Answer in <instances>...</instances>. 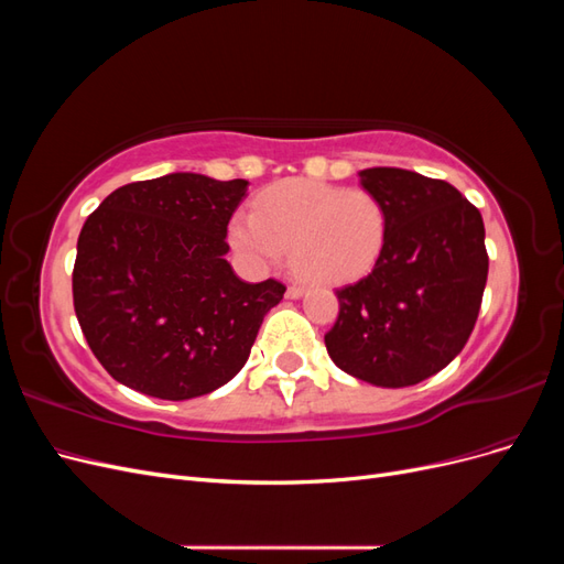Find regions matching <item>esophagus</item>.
I'll list each match as a JSON object with an SVG mask.
<instances>
[{
    "instance_id": "1",
    "label": "esophagus",
    "mask_w": 564,
    "mask_h": 564,
    "mask_svg": "<svg viewBox=\"0 0 564 564\" xmlns=\"http://www.w3.org/2000/svg\"><path fill=\"white\" fill-rule=\"evenodd\" d=\"M303 292H305V289L301 284H292L286 289V299H301Z\"/></svg>"
}]
</instances>
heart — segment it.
Returning a JSON list of instances; mask_svg holds the SVG:
<instances>
[{
	"instance_id": "b5f03b06",
	"label": "heart",
	"mask_w": 564,
	"mask_h": 564,
	"mask_svg": "<svg viewBox=\"0 0 564 564\" xmlns=\"http://www.w3.org/2000/svg\"><path fill=\"white\" fill-rule=\"evenodd\" d=\"M388 237L386 204L365 187L289 178L253 199L251 214L230 220L235 249L259 270L292 256L296 275L313 284L362 278Z\"/></svg>"
}]
</instances>
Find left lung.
Wrapping results in <instances>:
<instances>
[{
  "label": "left lung",
  "instance_id": "8db88e82",
  "mask_svg": "<svg viewBox=\"0 0 564 564\" xmlns=\"http://www.w3.org/2000/svg\"><path fill=\"white\" fill-rule=\"evenodd\" d=\"M360 178L386 204L388 237L369 275L336 289L324 344L355 379L414 386L445 369L475 327L489 270L485 224L447 181L395 166Z\"/></svg>",
  "mask_w": 564,
  "mask_h": 564
}]
</instances>
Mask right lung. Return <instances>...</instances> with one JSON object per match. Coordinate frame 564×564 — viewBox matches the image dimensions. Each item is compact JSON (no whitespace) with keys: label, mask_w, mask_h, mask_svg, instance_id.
<instances>
[{"label":"right lung","mask_w":564,"mask_h":564,"mask_svg":"<svg viewBox=\"0 0 564 564\" xmlns=\"http://www.w3.org/2000/svg\"><path fill=\"white\" fill-rule=\"evenodd\" d=\"M247 181L169 174L117 187L87 218L73 270L84 338L110 377L160 400L228 383L286 286L235 275L228 224Z\"/></svg>","instance_id":"add662e5"}]
</instances>
